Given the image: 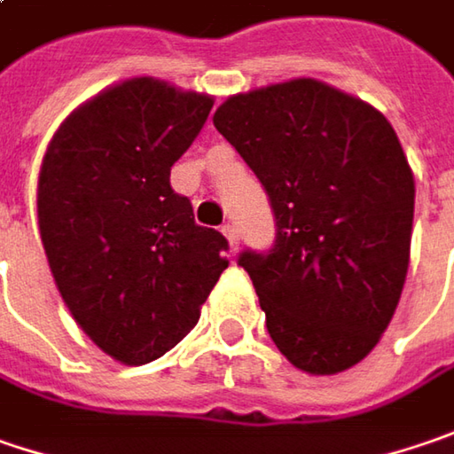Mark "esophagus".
<instances>
[{
  "mask_svg": "<svg viewBox=\"0 0 454 454\" xmlns=\"http://www.w3.org/2000/svg\"><path fill=\"white\" fill-rule=\"evenodd\" d=\"M222 232H224V238H227V242H230V247H232V250H238V245H239L238 227H235V224H224V227H222Z\"/></svg>",
  "mask_w": 454,
  "mask_h": 454,
  "instance_id": "esophagus-1",
  "label": "esophagus"
}]
</instances>
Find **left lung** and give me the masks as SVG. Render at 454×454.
Listing matches in <instances>:
<instances>
[{
    "instance_id": "obj_1",
    "label": "left lung",
    "mask_w": 454,
    "mask_h": 454,
    "mask_svg": "<svg viewBox=\"0 0 454 454\" xmlns=\"http://www.w3.org/2000/svg\"><path fill=\"white\" fill-rule=\"evenodd\" d=\"M215 127L258 176L270 250H242L276 348L306 373L373 350L409 270L414 176L391 122L314 79L230 97Z\"/></svg>"
}]
</instances>
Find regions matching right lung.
I'll return each mask as SVG.
<instances>
[{"mask_svg":"<svg viewBox=\"0 0 454 454\" xmlns=\"http://www.w3.org/2000/svg\"><path fill=\"white\" fill-rule=\"evenodd\" d=\"M212 104L163 81H125L79 106L43 158L37 224L58 291L125 365L176 348L227 268V238L199 227L170 189V166Z\"/></svg>","mask_w":454,"mask_h":454,"instance_id":"add662e5","label":"right lung"}]
</instances>
